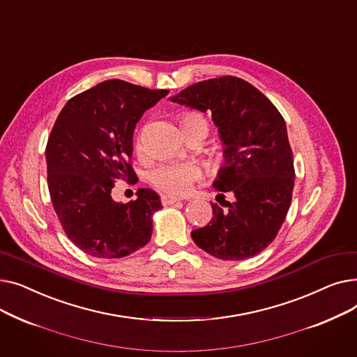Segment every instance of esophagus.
Instances as JSON below:
<instances>
[{
	"instance_id": "34e87169",
	"label": "esophagus",
	"mask_w": 357,
	"mask_h": 357,
	"mask_svg": "<svg viewBox=\"0 0 357 357\" xmlns=\"http://www.w3.org/2000/svg\"><path fill=\"white\" fill-rule=\"evenodd\" d=\"M178 201H182V199L178 198V197H172V195H163L162 197V204L163 205H174Z\"/></svg>"
}]
</instances>
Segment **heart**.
Segmentation results:
<instances>
[{"label": "heart", "mask_w": 357, "mask_h": 357, "mask_svg": "<svg viewBox=\"0 0 357 357\" xmlns=\"http://www.w3.org/2000/svg\"><path fill=\"white\" fill-rule=\"evenodd\" d=\"M192 124H201L207 127L208 123L202 116L198 114H185L181 119V126H192ZM198 167L191 163H163L158 166L155 171L150 175V181L156 186L158 190L169 194V195H182L190 190L192 182L198 178Z\"/></svg>", "instance_id": "obj_1"}]
</instances>
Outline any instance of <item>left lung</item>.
Instances as JSON below:
<instances>
[{"mask_svg": "<svg viewBox=\"0 0 357 357\" xmlns=\"http://www.w3.org/2000/svg\"><path fill=\"white\" fill-rule=\"evenodd\" d=\"M171 101L211 114L224 147L215 199L222 192L234 197L224 199L227 208L211 202L213 218L191 233L192 240L222 260L256 256L276 237L292 199L295 171L284 117L257 88L236 77L197 82Z\"/></svg>", "mask_w": 357, "mask_h": 357, "instance_id": "8db88e82", "label": "left lung"}]
</instances>
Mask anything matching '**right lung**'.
I'll return each mask as SVG.
<instances>
[{"mask_svg":"<svg viewBox=\"0 0 357 357\" xmlns=\"http://www.w3.org/2000/svg\"><path fill=\"white\" fill-rule=\"evenodd\" d=\"M167 93L109 79L70 98L56 119L46 146L49 192L66 236L89 256L124 257L152 237L160 197L140 188L123 204L111 190L117 179L137 181L130 163L136 124Z\"/></svg>","mask_w":357,"mask_h":357,"instance_id":"add662e5","label":"right lung"}]
</instances>
